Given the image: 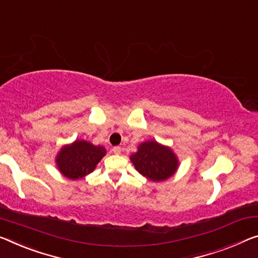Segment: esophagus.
Instances as JSON below:
<instances>
[{"instance_id":"esophagus-1","label":"esophagus","mask_w":258,"mask_h":258,"mask_svg":"<svg viewBox=\"0 0 258 258\" xmlns=\"http://www.w3.org/2000/svg\"><path fill=\"white\" fill-rule=\"evenodd\" d=\"M112 151H113L114 154H120L121 151H122V149L120 148V146H114V148L112 149Z\"/></svg>"}]
</instances>
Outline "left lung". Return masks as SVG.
Returning a JSON list of instances; mask_svg holds the SVG:
<instances>
[{
    "mask_svg": "<svg viewBox=\"0 0 258 258\" xmlns=\"http://www.w3.org/2000/svg\"><path fill=\"white\" fill-rule=\"evenodd\" d=\"M135 168L146 179L159 182L169 179L179 167V159L172 149L156 141H148L138 146L130 156Z\"/></svg>",
    "mask_w": 258,
    "mask_h": 258,
    "instance_id": "1",
    "label": "left lung"
}]
</instances>
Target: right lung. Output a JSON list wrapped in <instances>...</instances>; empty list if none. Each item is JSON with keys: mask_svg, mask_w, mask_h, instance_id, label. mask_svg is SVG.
<instances>
[{"mask_svg": "<svg viewBox=\"0 0 258 258\" xmlns=\"http://www.w3.org/2000/svg\"><path fill=\"white\" fill-rule=\"evenodd\" d=\"M105 154L104 146H96L86 141H75L63 146L55 161L63 176L78 180L92 173Z\"/></svg>", "mask_w": 258, "mask_h": 258, "instance_id": "right-lung-1", "label": "right lung"}]
</instances>
